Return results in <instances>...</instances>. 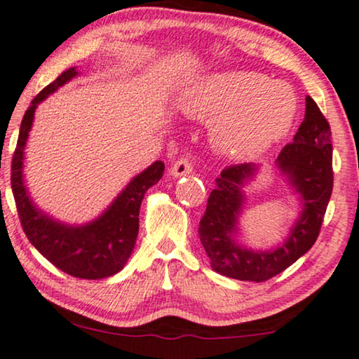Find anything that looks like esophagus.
Here are the masks:
<instances>
[{"instance_id": "obj_1", "label": "esophagus", "mask_w": 359, "mask_h": 359, "mask_svg": "<svg viewBox=\"0 0 359 359\" xmlns=\"http://www.w3.org/2000/svg\"><path fill=\"white\" fill-rule=\"evenodd\" d=\"M191 170H194V163L189 158H180L170 168V175L172 177H182V175L191 174Z\"/></svg>"}]
</instances>
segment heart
Listing matches in <instances>:
<instances>
[{"instance_id":"obj_1","label":"heart","mask_w":359,"mask_h":359,"mask_svg":"<svg viewBox=\"0 0 359 359\" xmlns=\"http://www.w3.org/2000/svg\"><path fill=\"white\" fill-rule=\"evenodd\" d=\"M296 109L290 86L250 72L211 74L184 99L190 117L216 120V143L236 158H250L278 143L294 122Z\"/></svg>"}]
</instances>
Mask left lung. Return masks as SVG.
I'll list each match as a JSON object with an SVG mask.
<instances>
[{"instance_id":"8db88e82","label":"left lung","mask_w":359,"mask_h":359,"mask_svg":"<svg viewBox=\"0 0 359 359\" xmlns=\"http://www.w3.org/2000/svg\"><path fill=\"white\" fill-rule=\"evenodd\" d=\"M330 138L329 122L307 95L304 120L294 140L281 149L276 159V165L301 195L302 211L290 237L275 250H247L234 241L237 216L244 203L242 185L255 174L257 165L244 163L223 169L208 196L198 228L211 269L234 280L266 281L286 270L314 245L333 189Z\"/></svg>"}]
</instances>
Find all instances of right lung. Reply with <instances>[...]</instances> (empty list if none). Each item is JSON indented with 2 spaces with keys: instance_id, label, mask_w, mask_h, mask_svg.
Returning <instances> with one entry per match:
<instances>
[{
  "instance_id": "1",
  "label": "right lung",
  "mask_w": 359,
  "mask_h": 359,
  "mask_svg": "<svg viewBox=\"0 0 359 359\" xmlns=\"http://www.w3.org/2000/svg\"><path fill=\"white\" fill-rule=\"evenodd\" d=\"M76 69L68 72L35 95L24 114L19 138L11 163V187L19 221L27 239L45 259L65 273L83 280H100L120 271L133 252L140 228V206L146 190L158 184L164 174V163L156 161L144 172L130 182L110 208L93 223L67 226L58 223L35 208L22 180V159L35 109L39 102L60 86L76 76Z\"/></svg>"
}]
</instances>
